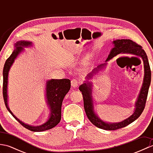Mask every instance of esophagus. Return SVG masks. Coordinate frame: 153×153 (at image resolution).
<instances>
[{"label": "esophagus", "instance_id": "esophagus-1", "mask_svg": "<svg viewBox=\"0 0 153 153\" xmlns=\"http://www.w3.org/2000/svg\"><path fill=\"white\" fill-rule=\"evenodd\" d=\"M71 86H72L73 87H74V88H76V87H77L79 85V82L78 81H77V79H74L71 81Z\"/></svg>", "mask_w": 153, "mask_h": 153}]
</instances>
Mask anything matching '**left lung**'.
<instances>
[{"label":"left lung","mask_w":153,"mask_h":153,"mask_svg":"<svg viewBox=\"0 0 153 153\" xmlns=\"http://www.w3.org/2000/svg\"><path fill=\"white\" fill-rule=\"evenodd\" d=\"M114 47L112 48L106 60V63L99 65L94 68L91 72L89 73L86 77L87 80L79 87V89L82 91L83 97L84 108L87 118L93 125L97 128L105 130H116L127 126L137 120L145 108L146 100H147L149 86L151 81V72L149 66L147 54L142 47L130 39H116L112 41ZM120 53H130L142 58L144 66V77L142 87L139 96L135 104V110L132 114L128 119L118 123H109L103 121L98 116L94 108V102L92 97V84L88 80L92 79L95 74L104 68L107 62Z\"/></svg>","instance_id":"left-lung-1"}]
</instances>
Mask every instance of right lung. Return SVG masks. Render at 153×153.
I'll return each instance as SVG.
<instances>
[{
  "label": "right lung",
  "instance_id": "add662e5",
  "mask_svg": "<svg viewBox=\"0 0 153 153\" xmlns=\"http://www.w3.org/2000/svg\"><path fill=\"white\" fill-rule=\"evenodd\" d=\"M33 43L27 41H19L14 44V50L12 54L6 60L3 68V97L6 108L12 116L29 130L32 131H43L52 129L56 126L61 120V108L64 97L69 91L71 87L70 80L68 79H52L47 81L45 87V97L50 114L48 118L43 124L33 126L27 124L19 120L10 109L8 105V74L13 63L18 55L24 52V48L31 47Z\"/></svg>",
  "mask_w": 153,
  "mask_h": 153
}]
</instances>
